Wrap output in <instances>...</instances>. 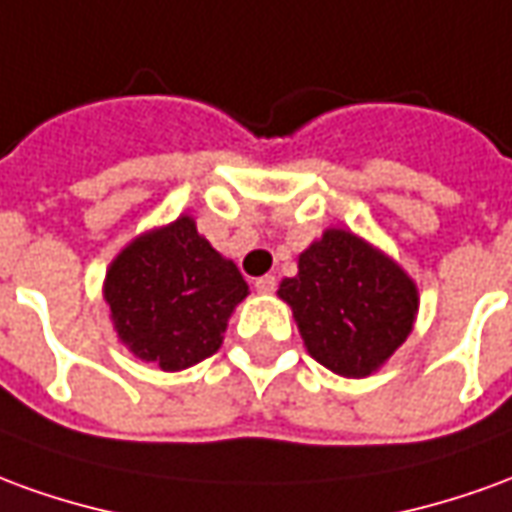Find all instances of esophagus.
Segmentation results:
<instances>
[{"instance_id":"1","label":"esophagus","mask_w":512,"mask_h":512,"mask_svg":"<svg viewBox=\"0 0 512 512\" xmlns=\"http://www.w3.org/2000/svg\"><path fill=\"white\" fill-rule=\"evenodd\" d=\"M255 288L257 293H274L277 291V280H274L271 274H266V277H257Z\"/></svg>"}]
</instances>
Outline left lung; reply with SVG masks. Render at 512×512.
I'll return each instance as SVG.
<instances>
[{
	"label": "left lung",
	"mask_w": 512,
	"mask_h": 512,
	"mask_svg": "<svg viewBox=\"0 0 512 512\" xmlns=\"http://www.w3.org/2000/svg\"><path fill=\"white\" fill-rule=\"evenodd\" d=\"M310 357L341 377H368L407 341L418 288L399 263L349 230H327L282 280Z\"/></svg>",
	"instance_id": "1"
}]
</instances>
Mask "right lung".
<instances>
[{"mask_svg":"<svg viewBox=\"0 0 512 512\" xmlns=\"http://www.w3.org/2000/svg\"><path fill=\"white\" fill-rule=\"evenodd\" d=\"M249 285L191 216L138 235L110 263L105 302L119 341L144 363L182 371L219 352Z\"/></svg>","mask_w":512,"mask_h":512,"instance_id":"1","label":"right lung"}]
</instances>
